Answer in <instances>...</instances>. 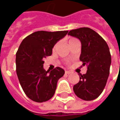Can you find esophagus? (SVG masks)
Masks as SVG:
<instances>
[{
	"mask_svg": "<svg viewBox=\"0 0 120 120\" xmlns=\"http://www.w3.org/2000/svg\"><path fill=\"white\" fill-rule=\"evenodd\" d=\"M65 74L66 75H70L71 72H70V70H65Z\"/></svg>",
	"mask_w": 120,
	"mask_h": 120,
	"instance_id": "obj_1",
	"label": "esophagus"
}]
</instances>
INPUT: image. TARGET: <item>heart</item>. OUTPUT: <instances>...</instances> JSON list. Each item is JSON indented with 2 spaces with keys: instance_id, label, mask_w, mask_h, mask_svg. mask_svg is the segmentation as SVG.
<instances>
[{
  "instance_id": "b5f03b06",
  "label": "heart",
  "mask_w": 120,
  "mask_h": 120,
  "mask_svg": "<svg viewBox=\"0 0 120 120\" xmlns=\"http://www.w3.org/2000/svg\"><path fill=\"white\" fill-rule=\"evenodd\" d=\"M72 39H70V40H72ZM56 48V46L54 47V48Z\"/></svg>"
}]
</instances>
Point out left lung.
Segmentation results:
<instances>
[{"mask_svg":"<svg viewBox=\"0 0 120 120\" xmlns=\"http://www.w3.org/2000/svg\"><path fill=\"white\" fill-rule=\"evenodd\" d=\"M68 35L81 42L80 60L86 65V74H80V81L74 85L75 95L81 99L91 101L99 96L107 83L112 62L106 41L94 30L81 27L70 30Z\"/></svg>","mask_w":120,"mask_h":120,"instance_id":"obj_1","label":"left lung"}]
</instances>
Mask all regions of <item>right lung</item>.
<instances>
[{"label": "right lung", "mask_w": 120, "mask_h": 120, "mask_svg": "<svg viewBox=\"0 0 120 120\" xmlns=\"http://www.w3.org/2000/svg\"><path fill=\"white\" fill-rule=\"evenodd\" d=\"M68 31H39L27 36L16 53V72L25 95L32 101L41 103L54 96L59 79L64 75L60 67L44 68V59L52 54L54 45Z\"/></svg>", "instance_id": "1"}]
</instances>
